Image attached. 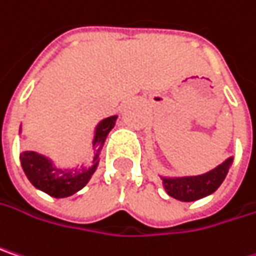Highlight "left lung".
<instances>
[{"label": "left lung", "instance_id": "obj_1", "mask_svg": "<svg viewBox=\"0 0 256 256\" xmlns=\"http://www.w3.org/2000/svg\"><path fill=\"white\" fill-rule=\"evenodd\" d=\"M233 162V158H227L222 164L214 170L200 176H189V177H162V184L166 192L174 199L183 202H192L200 198L208 196L216 192Z\"/></svg>", "mask_w": 256, "mask_h": 256}]
</instances>
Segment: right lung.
I'll return each instance as SVG.
<instances>
[{"mask_svg": "<svg viewBox=\"0 0 256 256\" xmlns=\"http://www.w3.org/2000/svg\"><path fill=\"white\" fill-rule=\"evenodd\" d=\"M117 116L106 117L102 122H100V124L95 128V138L92 145L98 150V152L95 154L90 167H82L80 170H62L57 168L50 158L35 151H24L20 154V161L24 174L28 176V178L36 189L48 194L50 196L67 198L79 192L95 173L98 167L100 151L104 145L106 134L114 128Z\"/></svg>", "mask_w": 256, "mask_h": 256, "instance_id": "add662e5", "label": "right lung"}]
</instances>
